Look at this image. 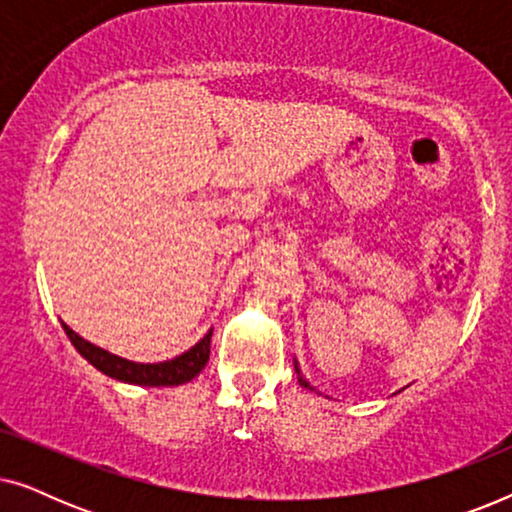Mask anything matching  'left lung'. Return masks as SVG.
I'll return each instance as SVG.
<instances>
[{
	"label": "left lung",
	"mask_w": 512,
	"mask_h": 512,
	"mask_svg": "<svg viewBox=\"0 0 512 512\" xmlns=\"http://www.w3.org/2000/svg\"><path fill=\"white\" fill-rule=\"evenodd\" d=\"M300 384H303V387H310V384H307V382H303V380H300Z\"/></svg>",
	"instance_id": "obj_1"
}]
</instances>
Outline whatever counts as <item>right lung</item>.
Instances as JSON below:
<instances>
[{
  "label": "right lung",
  "mask_w": 512,
  "mask_h": 512,
  "mask_svg": "<svg viewBox=\"0 0 512 512\" xmlns=\"http://www.w3.org/2000/svg\"><path fill=\"white\" fill-rule=\"evenodd\" d=\"M62 328H65L67 338L72 340V345L76 349H79L83 359H88L97 370H102L104 375L116 377V380L121 382L144 384V387H174V384L191 382L193 377L207 366L209 347H212V331H209L198 345L177 356V359L165 363H135L95 347L93 342L83 340L81 335L74 333L67 324H62Z\"/></svg>",
  "instance_id": "obj_1"
}]
</instances>
